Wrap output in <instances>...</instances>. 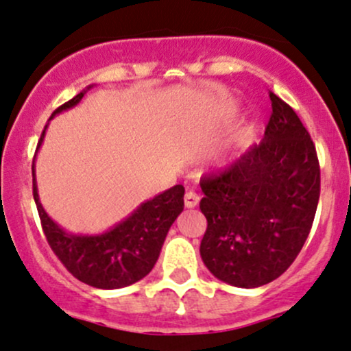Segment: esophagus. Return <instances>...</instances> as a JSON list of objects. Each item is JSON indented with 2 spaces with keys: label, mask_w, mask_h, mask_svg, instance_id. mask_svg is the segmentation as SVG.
Returning a JSON list of instances; mask_svg holds the SVG:
<instances>
[{
  "label": "esophagus",
  "mask_w": 351,
  "mask_h": 351,
  "mask_svg": "<svg viewBox=\"0 0 351 351\" xmlns=\"http://www.w3.org/2000/svg\"><path fill=\"white\" fill-rule=\"evenodd\" d=\"M199 200H200L199 193H195V192H192V191L185 193V197H184V204H185V207H187V208L197 207V205H199Z\"/></svg>",
  "instance_id": "esophagus-1"
}]
</instances>
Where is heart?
Returning <instances> with one entry per match:
<instances>
[{"label":"heart","instance_id":"b5f03b06","mask_svg":"<svg viewBox=\"0 0 351 351\" xmlns=\"http://www.w3.org/2000/svg\"><path fill=\"white\" fill-rule=\"evenodd\" d=\"M220 159H221V160H225V154H223V156H221V158H220Z\"/></svg>","mask_w":351,"mask_h":351}]
</instances>
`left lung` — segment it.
<instances>
[{"mask_svg": "<svg viewBox=\"0 0 351 351\" xmlns=\"http://www.w3.org/2000/svg\"><path fill=\"white\" fill-rule=\"evenodd\" d=\"M265 138L218 174L202 177L207 232L204 265L237 287L265 286L302 250L320 195V167L311 134L295 111L271 92Z\"/></svg>", "mask_w": 351, "mask_h": 351, "instance_id": "left-lung-1", "label": "left lung"}]
</instances>
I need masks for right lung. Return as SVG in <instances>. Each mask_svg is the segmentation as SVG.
Returning a JSON list of instances; mask_svg holds the SVG:
<instances>
[{
	"instance_id": "obj_1",
	"label": "right lung",
	"mask_w": 351,
	"mask_h": 351,
	"mask_svg": "<svg viewBox=\"0 0 351 351\" xmlns=\"http://www.w3.org/2000/svg\"><path fill=\"white\" fill-rule=\"evenodd\" d=\"M90 88L92 85L86 86V90ZM86 90L59 106L49 121L62 111L73 108L84 98ZM45 130L47 125L40 134L37 151L44 141ZM184 192L182 185L167 189L154 199L143 202L130 217L105 233L72 234L60 228L45 213L37 193L36 171L32 164V195L45 240L70 274L97 289H119L131 286L151 273L169 228L184 210Z\"/></svg>"
}]
</instances>
